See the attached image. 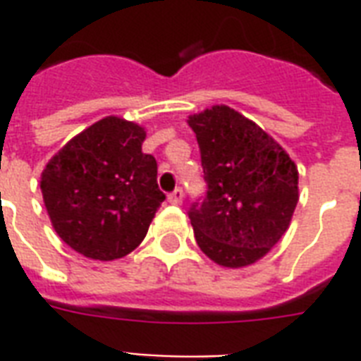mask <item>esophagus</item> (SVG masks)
I'll return each mask as SVG.
<instances>
[{
  "label": "esophagus",
  "instance_id": "34e87169",
  "mask_svg": "<svg viewBox=\"0 0 361 361\" xmlns=\"http://www.w3.org/2000/svg\"><path fill=\"white\" fill-rule=\"evenodd\" d=\"M181 200H183V191H181L180 187H178V189H174V191L169 195L170 204H181Z\"/></svg>",
  "mask_w": 361,
  "mask_h": 361
}]
</instances>
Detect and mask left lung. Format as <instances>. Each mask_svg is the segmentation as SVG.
I'll return each mask as SVG.
<instances>
[{"label": "left lung", "mask_w": 361, "mask_h": 361, "mask_svg": "<svg viewBox=\"0 0 361 361\" xmlns=\"http://www.w3.org/2000/svg\"><path fill=\"white\" fill-rule=\"evenodd\" d=\"M206 197L191 204L198 247L225 268L257 262L283 238L298 204V169L255 121L217 104L189 116Z\"/></svg>", "instance_id": "obj_1"}]
</instances>
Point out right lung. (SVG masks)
<instances>
[{
  "label": "right lung",
  "instance_id": "obj_1",
  "mask_svg": "<svg viewBox=\"0 0 361 361\" xmlns=\"http://www.w3.org/2000/svg\"><path fill=\"white\" fill-rule=\"evenodd\" d=\"M146 130L116 116L69 140L41 176L58 236L93 260H116L140 245L164 200L157 161L142 153Z\"/></svg>",
  "mask_w": 361,
  "mask_h": 361
}]
</instances>
